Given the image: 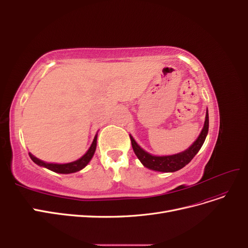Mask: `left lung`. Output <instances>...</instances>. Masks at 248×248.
<instances>
[{
    "label": "left lung",
    "mask_w": 248,
    "mask_h": 248,
    "mask_svg": "<svg viewBox=\"0 0 248 248\" xmlns=\"http://www.w3.org/2000/svg\"><path fill=\"white\" fill-rule=\"evenodd\" d=\"M208 129H209V115H208V109H207L205 124L197 140L194 141L188 149H186L185 151L175 155H170V156H154V155L149 154L138 145V142L134 140V139L131 136L129 137H130L133 151L136 153L140 161L142 163V166L157 171L172 172L184 168L186 164H188L193 157L197 155V153L200 151V149L202 148V144H204V141L206 140Z\"/></svg>",
    "instance_id": "obj_1"
}]
</instances>
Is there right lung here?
<instances>
[{
  "label": "right lung",
  "mask_w": 248,
  "mask_h": 248,
  "mask_svg": "<svg viewBox=\"0 0 248 248\" xmlns=\"http://www.w3.org/2000/svg\"><path fill=\"white\" fill-rule=\"evenodd\" d=\"M96 145H97V134L95 136L93 142L91 147L89 148V150L87 151V153L81 156L79 159L73 161V162H69V163H63V164H58V163H47V162H44L38 158H36L34 155H32L31 153H29L30 157H31V159L36 163L38 164L40 167L43 168H46L52 171L55 172H59V174H71V172H76L80 170L84 169L87 164L90 162V160L92 159V157L95 153V150H96Z\"/></svg>",
  "instance_id": "obj_1"
}]
</instances>
